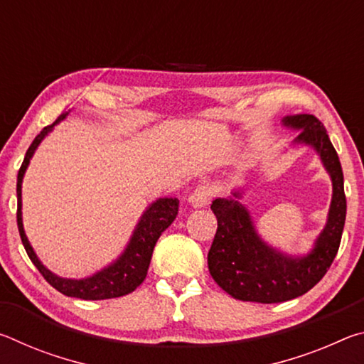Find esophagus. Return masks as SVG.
<instances>
[{
  "instance_id": "esophagus-1",
  "label": "esophagus",
  "mask_w": 364,
  "mask_h": 364,
  "mask_svg": "<svg viewBox=\"0 0 364 364\" xmlns=\"http://www.w3.org/2000/svg\"><path fill=\"white\" fill-rule=\"evenodd\" d=\"M212 199V193L207 186H197L189 196V204L193 207H205Z\"/></svg>"
}]
</instances>
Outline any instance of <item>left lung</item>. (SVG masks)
I'll return each instance as SVG.
<instances>
[{
    "label": "left lung",
    "instance_id": "1",
    "mask_svg": "<svg viewBox=\"0 0 364 364\" xmlns=\"http://www.w3.org/2000/svg\"><path fill=\"white\" fill-rule=\"evenodd\" d=\"M286 127L300 130L295 143L313 146L332 180V202L328 223L319 234L311 254L301 258L286 257L268 247L252 225L247 208L236 199H215L212 212L218 221L208 271L215 282L231 297L258 304H279L306 294L315 287L337 255L347 215L343 173L337 152L324 125L315 115L300 114L282 120ZM239 197V193H234Z\"/></svg>",
    "mask_w": 364,
    "mask_h": 364
}]
</instances>
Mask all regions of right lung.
I'll use <instances>...</instances> for the list:
<instances>
[{"label": "right lung", "instance_id": "add662e5", "mask_svg": "<svg viewBox=\"0 0 364 364\" xmlns=\"http://www.w3.org/2000/svg\"><path fill=\"white\" fill-rule=\"evenodd\" d=\"M65 115L67 114H63L56 122L45 127L40 132V134H36V138L33 139V143L30 144L26 154V159H23V162L21 165L19 173H17V228H19L22 244L23 247H26L30 260H32L36 269L40 271L43 278L56 289V291L67 295V297H77L83 300H104L122 297V295L133 292L134 289L146 279L154 252V245H156L160 234L173 223V220L178 215V204H180V200L171 199V197L168 199L167 197V199H159L154 202V204L144 212L143 217H141L136 230L133 232L130 244H128V247L123 252L119 260L110 264V267L104 268L100 273L93 274L91 278L64 279L46 269V267H43L41 262L36 258L32 245H30L26 232H23L22 178L28 167L30 159H32L35 149L41 143V139L45 138L46 134L53 130V127L56 125L58 122L63 120Z\"/></svg>", "mask_w": 364, "mask_h": 364}]
</instances>
